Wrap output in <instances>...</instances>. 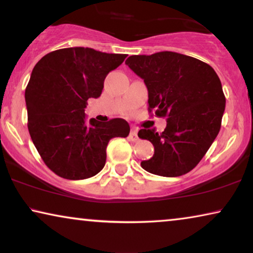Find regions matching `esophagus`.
Masks as SVG:
<instances>
[{
  "instance_id": "esophagus-1",
  "label": "esophagus",
  "mask_w": 253,
  "mask_h": 253,
  "mask_svg": "<svg viewBox=\"0 0 253 253\" xmlns=\"http://www.w3.org/2000/svg\"><path fill=\"white\" fill-rule=\"evenodd\" d=\"M130 139L132 141L138 140V134H137V129H132L130 132Z\"/></svg>"
}]
</instances>
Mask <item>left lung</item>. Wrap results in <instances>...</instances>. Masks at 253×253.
Segmentation results:
<instances>
[{"label": "left lung", "instance_id": "1", "mask_svg": "<svg viewBox=\"0 0 253 253\" xmlns=\"http://www.w3.org/2000/svg\"><path fill=\"white\" fill-rule=\"evenodd\" d=\"M126 64L144 79L148 110L167 120L162 133L147 127L138 132L154 146L153 157L141 161V167L165 177L192 170L221 127L226 98L216 72L205 62L174 51L132 55Z\"/></svg>", "mask_w": 253, "mask_h": 253}]
</instances>
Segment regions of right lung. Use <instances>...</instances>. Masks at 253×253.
Wrapping results in <instances>:
<instances>
[{
  "instance_id": "add662e5",
  "label": "right lung",
  "mask_w": 253,
  "mask_h": 253,
  "mask_svg": "<svg viewBox=\"0 0 253 253\" xmlns=\"http://www.w3.org/2000/svg\"><path fill=\"white\" fill-rule=\"evenodd\" d=\"M126 54L84 47L63 48L44 55L33 68L25 89L27 126L34 146L48 168L67 179H85L106 164L114 137H127L129 123L86 120L89 98H99L110 71Z\"/></svg>"
}]
</instances>
